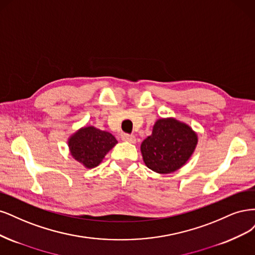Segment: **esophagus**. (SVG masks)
Listing matches in <instances>:
<instances>
[{"label": "esophagus", "instance_id": "esophagus-1", "mask_svg": "<svg viewBox=\"0 0 255 255\" xmlns=\"http://www.w3.org/2000/svg\"><path fill=\"white\" fill-rule=\"evenodd\" d=\"M122 139L123 141L130 142V143H135V136L132 134H128V133H123L122 134Z\"/></svg>", "mask_w": 255, "mask_h": 255}]
</instances>
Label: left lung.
I'll return each mask as SVG.
<instances>
[{
	"instance_id": "1",
	"label": "left lung",
	"mask_w": 255,
	"mask_h": 255,
	"mask_svg": "<svg viewBox=\"0 0 255 255\" xmlns=\"http://www.w3.org/2000/svg\"><path fill=\"white\" fill-rule=\"evenodd\" d=\"M198 137L192 128L175 119H160L141 145L146 166L158 174L182 167L193 154Z\"/></svg>"
}]
</instances>
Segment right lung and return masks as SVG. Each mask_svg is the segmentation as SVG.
Returning a JSON list of instances; mask_svg holds the SVG:
<instances>
[{"mask_svg":"<svg viewBox=\"0 0 255 255\" xmlns=\"http://www.w3.org/2000/svg\"><path fill=\"white\" fill-rule=\"evenodd\" d=\"M117 143V138L110 132L89 126L79 129L70 137L69 147L74 159L87 168H93Z\"/></svg>","mask_w":255,"mask_h":255,"instance_id":"1","label":"right lung"}]
</instances>
